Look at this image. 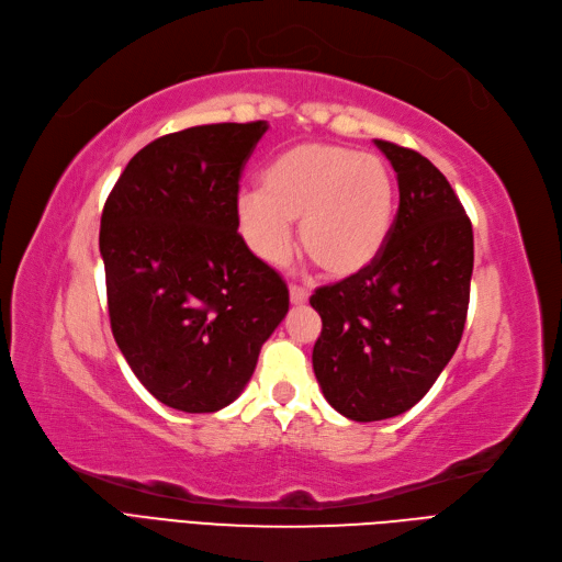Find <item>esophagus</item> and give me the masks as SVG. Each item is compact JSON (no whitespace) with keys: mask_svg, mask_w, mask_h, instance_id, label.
<instances>
[{"mask_svg":"<svg viewBox=\"0 0 562 562\" xmlns=\"http://www.w3.org/2000/svg\"><path fill=\"white\" fill-rule=\"evenodd\" d=\"M308 302V293L304 288H300V285H290V304H295V306H302V304H306Z\"/></svg>","mask_w":562,"mask_h":562,"instance_id":"1","label":"esophagus"}]
</instances>
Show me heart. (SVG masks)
Segmentation results:
<instances>
[{
  "label": "heart",
  "mask_w": 562,
  "mask_h": 562,
  "mask_svg": "<svg viewBox=\"0 0 562 562\" xmlns=\"http://www.w3.org/2000/svg\"><path fill=\"white\" fill-rule=\"evenodd\" d=\"M395 177L383 160L360 150L308 142L283 150L262 171V190L237 200V223L254 254L279 265L290 250V223L325 274L356 277L370 269L389 241Z\"/></svg>",
  "instance_id": "1"
}]
</instances>
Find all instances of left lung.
<instances>
[{"mask_svg": "<svg viewBox=\"0 0 562 562\" xmlns=\"http://www.w3.org/2000/svg\"><path fill=\"white\" fill-rule=\"evenodd\" d=\"M397 173L400 206L376 262L312 295L323 330L314 372L325 400L358 423L404 414L453 358L468 318L472 223L420 153L374 139Z\"/></svg>", "mask_w": 562, "mask_h": 562, "instance_id": "1", "label": "left lung"}]
</instances>
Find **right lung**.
Returning a JSON list of instances; mask_svg holds the SVG:
<instances>
[{"instance_id":"1","label":"right lung","mask_w":562,"mask_h":562,"mask_svg":"<svg viewBox=\"0 0 562 562\" xmlns=\"http://www.w3.org/2000/svg\"><path fill=\"white\" fill-rule=\"evenodd\" d=\"M265 121L150 142L115 181L100 254L111 333L146 391L186 414L235 402L288 314V285L237 232L239 179Z\"/></svg>"}]
</instances>
